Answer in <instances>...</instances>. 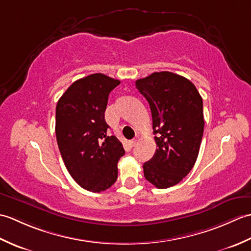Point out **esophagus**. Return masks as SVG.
Wrapping results in <instances>:
<instances>
[{
  "label": "esophagus",
  "mask_w": 251,
  "mask_h": 251,
  "mask_svg": "<svg viewBox=\"0 0 251 251\" xmlns=\"http://www.w3.org/2000/svg\"><path fill=\"white\" fill-rule=\"evenodd\" d=\"M136 143H137V139H132V140L129 141V146H130V147H134V146L136 145Z\"/></svg>",
  "instance_id": "34e87169"
}]
</instances>
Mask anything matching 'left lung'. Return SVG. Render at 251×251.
Listing matches in <instances>:
<instances>
[{
    "label": "left lung",
    "mask_w": 251,
    "mask_h": 251,
    "mask_svg": "<svg viewBox=\"0 0 251 251\" xmlns=\"http://www.w3.org/2000/svg\"><path fill=\"white\" fill-rule=\"evenodd\" d=\"M150 104L156 152L143 174L158 189L176 185L193 168L204 132L202 99L194 84L173 72H154L136 81Z\"/></svg>",
    "instance_id": "obj_1"
}]
</instances>
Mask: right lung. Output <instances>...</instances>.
Returning <instances> with one entry per match:
<instances>
[{
	"label": "right lung",
	"mask_w": 251,
	"mask_h": 251,
	"mask_svg": "<svg viewBox=\"0 0 251 251\" xmlns=\"http://www.w3.org/2000/svg\"><path fill=\"white\" fill-rule=\"evenodd\" d=\"M121 82L95 73L69 87L56 106V138L71 177L83 189L101 192L117 179V163L124 149L108 136L104 120L109 94Z\"/></svg>",
	"instance_id": "right-lung-1"
}]
</instances>
